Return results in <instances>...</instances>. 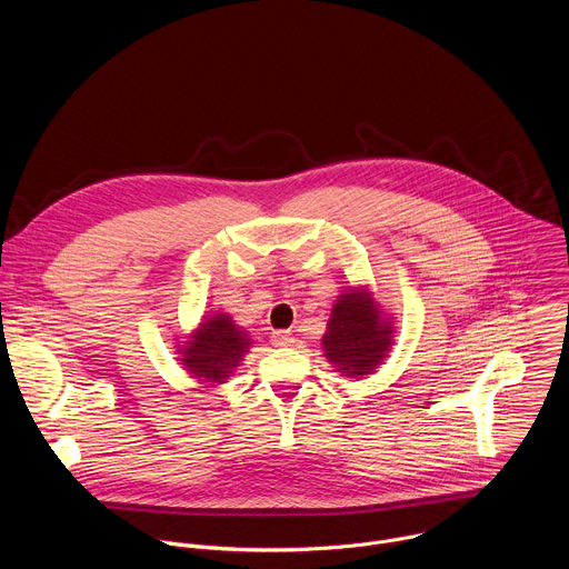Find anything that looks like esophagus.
I'll list each match as a JSON object with an SVG mask.
<instances>
[{
    "label": "esophagus",
    "instance_id": "esophagus-1",
    "mask_svg": "<svg viewBox=\"0 0 569 569\" xmlns=\"http://www.w3.org/2000/svg\"><path fill=\"white\" fill-rule=\"evenodd\" d=\"M272 342H274L277 347H290V345L295 342V338H292L290 331H274V333H272Z\"/></svg>",
    "mask_w": 569,
    "mask_h": 569
}]
</instances>
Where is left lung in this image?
Segmentation results:
<instances>
[{"label":"left lung","mask_w":569,"mask_h":569,"mask_svg":"<svg viewBox=\"0 0 569 569\" xmlns=\"http://www.w3.org/2000/svg\"><path fill=\"white\" fill-rule=\"evenodd\" d=\"M391 329L380 321L369 292L342 295L323 336L327 358L349 378L371 373L389 351Z\"/></svg>","instance_id":"obj_1"}]
</instances>
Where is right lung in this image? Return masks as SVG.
Here are the masks:
<instances>
[{"instance_id": "add662e5", "label": "right lung", "mask_w": 569, "mask_h": 569, "mask_svg": "<svg viewBox=\"0 0 569 569\" xmlns=\"http://www.w3.org/2000/svg\"><path fill=\"white\" fill-rule=\"evenodd\" d=\"M250 338L240 331L229 315L207 317L182 351V365L202 382H224L233 367L250 349Z\"/></svg>"}]
</instances>
